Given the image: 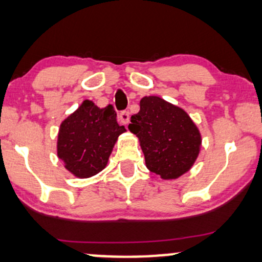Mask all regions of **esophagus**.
Returning a JSON list of instances; mask_svg holds the SVG:
<instances>
[{
  "label": "esophagus",
  "instance_id": "obj_1",
  "mask_svg": "<svg viewBox=\"0 0 262 262\" xmlns=\"http://www.w3.org/2000/svg\"><path fill=\"white\" fill-rule=\"evenodd\" d=\"M129 118H130V116H129V111H122L120 114V121L123 124L129 123Z\"/></svg>",
  "mask_w": 262,
  "mask_h": 262
}]
</instances>
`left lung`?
<instances>
[{
    "label": "left lung",
    "mask_w": 262,
    "mask_h": 262,
    "mask_svg": "<svg viewBox=\"0 0 262 262\" xmlns=\"http://www.w3.org/2000/svg\"><path fill=\"white\" fill-rule=\"evenodd\" d=\"M128 128L139 138L147 169L164 180L190 170L200 155L197 125L186 111L160 97L142 98Z\"/></svg>",
    "instance_id": "1"
}]
</instances>
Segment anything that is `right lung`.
I'll return each instance as SVG.
<instances>
[{
    "instance_id": "right-lung-1",
    "label": "right lung",
    "mask_w": 262,
    "mask_h": 262,
    "mask_svg": "<svg viewBox=\"0 0 262 262\" xmlns=\"http://www.w3.org/2000/svg\"><path fill=\"white\" fill-rule=\"evenodd\" d=\"M116 116L112 105L100 108L93 101L84 100L61 122L58 157L76 178H91L106 167L116 141L125 132Z\"/></svg>"
}]
</instances>
